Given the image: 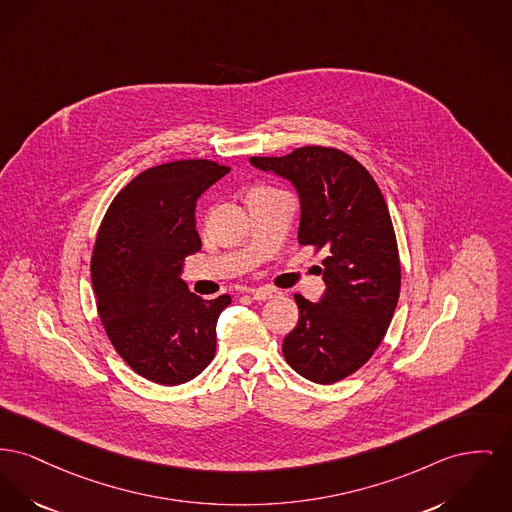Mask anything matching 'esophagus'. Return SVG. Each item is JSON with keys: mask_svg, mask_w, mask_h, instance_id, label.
Masks as SVG:
<instances>
[{"mask_svg": "<svg viewBox=\"0 0 512 512\" xmlns=\"http://www.w3.org/2000/svg\"><path fill=\"white\" fill-rule=\"evenodd\" d=\"M276 296H278V292L272 290V288H257V290H253V300L255 301L271 300V298H276Z\"/></svg>", "mask_w": 512, "mask_h": 512, "instance_id": "esophagus-1", "label": "esophagus"}]
</instances>
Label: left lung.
Wrapping results in <instances>:
<instances>
[{
    "label": "left lung",
    "mask_w": 512,
    "mask_h": 512,
    "mask_svg": "<svg viewBox=\"0 0 512 512\" xmlns=\"http://www.w3.org/2000/svg\"><path fill=\"white\" fill-rule=\"evenodd\" d=\"M251 164L292 181L300 193L298 241L323 251L327 292L296 294L300 321L282 354L301 377L332 385L356 373L389 331L400 296V257L391 212L373 176L334 147L307 145Z\"/></svg>",
    "instance_id": "left-lung-1"
}]
</instances>
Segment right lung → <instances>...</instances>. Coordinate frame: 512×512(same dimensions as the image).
I'll return each instance as SVG.
<instances>
[{
    "instance_id": "right-lung-1",
    "label": "right lung",
    "mask_w": 512,
    "mask_h": 512,
    "mask_svg": "<svg viewBox=\"0 0 512 512\" xmlns=\"http://www.w3.org/2000/svg\"><path fill=\"white\" fill-rule=\"evenodd\" d=\"M228 172L203 158L152 166L121 187L96 234L91 276L104 331L137 375L164 387L211 363L218 315L232 301L203 300L180 278L183 259L201 249L195 203Z\"/></svg>"
}]
</instances>
